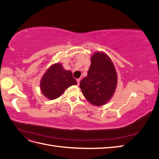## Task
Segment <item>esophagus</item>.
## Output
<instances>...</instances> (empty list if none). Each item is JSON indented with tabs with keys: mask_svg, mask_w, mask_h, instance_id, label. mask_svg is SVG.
<instances>
[{
	"mask_svg": "<svg viewBox=\"0 0 159 159\" xmlns=\"http://www.w3.org/2000/svg\"><path fill=\"white\" fill-rule=\"evenodd\" d=\"M80 79H77V82H78V85L80 84Z\"/></svg>",
	"mask_w": 159,
	"mask_h": 159,
	"instance_id": "34e87169",
	"label": "esophagus"
}]
</instances>
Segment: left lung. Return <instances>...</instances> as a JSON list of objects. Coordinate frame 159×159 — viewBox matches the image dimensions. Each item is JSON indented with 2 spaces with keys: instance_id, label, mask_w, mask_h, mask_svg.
<instances>
[{
  "instance_id": "obj_1",
  "label": "left lung",
  "mask_w": 159,
  "mask_h": 159,
  "mask_svg": "<svg viewBox=\"0 0 159 159\" xmlns=\"http://www.w3.org/2000/svg\"><path fill=\"white\" fill-rule=\"evenodd\" d=\"M88 75L81 80L80 87L85 99L94 105L101 106L112 97L117 86V77L110 57L97 52L91 57Z\"/></svg>"
}]
</instances>
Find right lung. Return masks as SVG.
Masks as SVG:
<instances>
[{"mask_svg": "<svg viewBox=\"0 0 159 159\" xmlns=\"http://www.w3.org/2000/svg\"><path fill=\"white\" fill-rule=\"evenodd\" d=\"M77 81L70 71L65 70L61 64L52 66L42 77L40 88L42 93L49 99H55L70 86L76 85Z\"/></svg>", "mask_w": 159, "mask_h": 159, "instance_id": "1", "label": "right lung"}]
</instances>
